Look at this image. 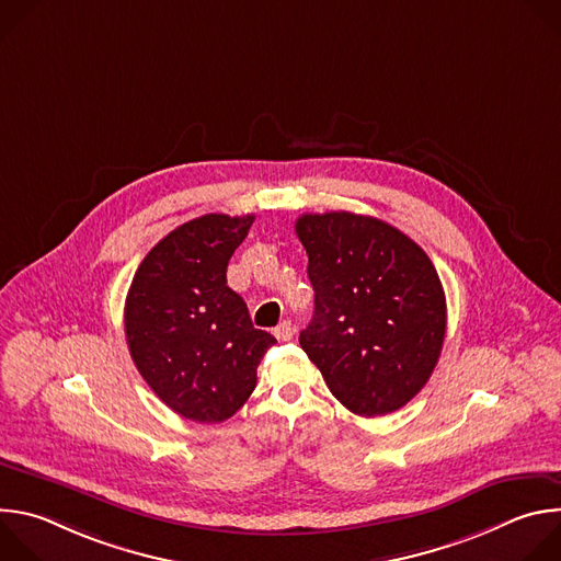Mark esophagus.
Segmentation results:
<instances>
[{"label": "esophagus", "instance_id": "esophagus-1", "mask_svg": "<svg viewBox=\"0 0 561 561\" xmlns=\"http://www.w3.org/2000/svg\"><path fill=\"white\" fill-rule=\"evenodd\" d=\"M275 337L279 340V342H288V340H293V335H295V327L288 322V319H284V322L279 324V327H275Z\"/></svg>", "mask_w": 561, "mask_h": 561}]
</instances>
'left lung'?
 I'll return each mask as SVG.
<instances>
[{
  "label": "left lung",
  "instance_id": "8db88e82",
  "mask_svg": "<svg viewBox=\"0 0 561 561\" xmlns=\"http://www.w3.org/2000/svg\"><path fill=\"white\" fill-rule=\"evenodd\" d=\"M312 322L299 335L308 359L355 415L407 407L437 366L446 297L428 255L394 226L346 210L301 215Z\"/></svg>",
  "mask_w": 561,
  "mask_h": 561
}]
</instances>
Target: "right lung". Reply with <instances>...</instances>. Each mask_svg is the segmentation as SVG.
I'll return each instance as SVG.
<instances>
[{"label": "right lung", "instance_id": "add662e5", "mask_svg": "<svg viewBox=\"0 0 561 561\" xmlns=\"http://www.w3.org/2000/svg\"><path fill=\"white\" fill-rule=\"evenodd\" d=\"M255 215H202L169 232L139 264L124 329L130 357L178 415L217 424L244 407L275 337L253 327L226 266Z\"/></svg>", "mask_w": 561, "mask_h": 561}]
</instances>
